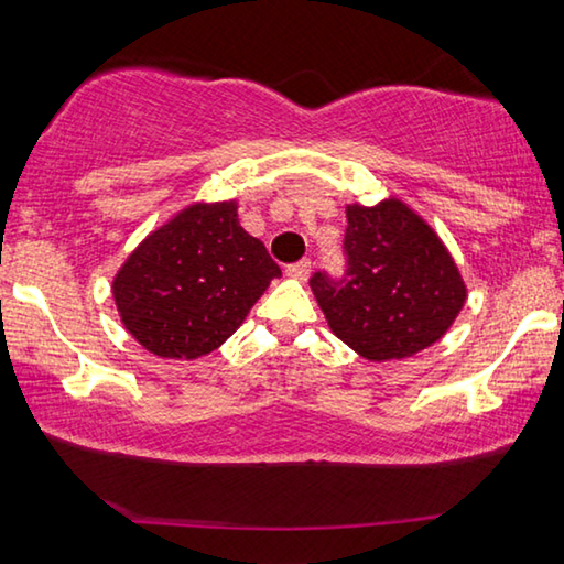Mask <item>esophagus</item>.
<instances>
[{"mask_svg": "<svg viewBox=\"0 0 564 564\" xmlns=\"http://www.w3.org/2000/svg\"><path fill=\"white\" fill-rule=\"evenodd\" d=\"M308 273H311V261L308 259L285 265V275H291V279H295V281H305V279H308Z\"/></svg>", "mask_w": 564, "mask_h": 564, "instance_id": "34e87169", "label": "esophagus"}]
</instances>
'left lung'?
I'll return each instance as SVG.
<instances>
[{
    "mask_svg": "<svg viewBox=\"0 0 564 564\" xmlns=\"http://www.w3.org/2000/svg\"><path fill=\"white\" fill-rule=\"evenodd\" d=\"M346 279L313 273L330 330L368 360H400L441 340L467 289L451 251L400 198L346 208Z\"/></svg>",
    "mask_w": 564,
    "mask_h": 564,
    "instance_id": "obj_1",
    "label": "left lung"
}]
</instances>
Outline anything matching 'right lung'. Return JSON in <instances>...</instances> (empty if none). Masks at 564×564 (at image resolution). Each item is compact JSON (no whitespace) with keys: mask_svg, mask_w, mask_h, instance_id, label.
Masks as SVG:
<instances>
[{"mask_svg":"<svg viewBox=\"0 0 564 564\" xmlns=\"http://www.w3.org/2000/svg\"><path fill=\"white\" fill-rule=\"evenodd\" d=\"M236 208V202L186 206L113 275L123 328L154 356L194 360L216 350L281 275L265 246L238 224Z\"/></svg>","mask_w":564,"mask_h":564,"instance_id":"1","label":"right lung"}]
</instances>
